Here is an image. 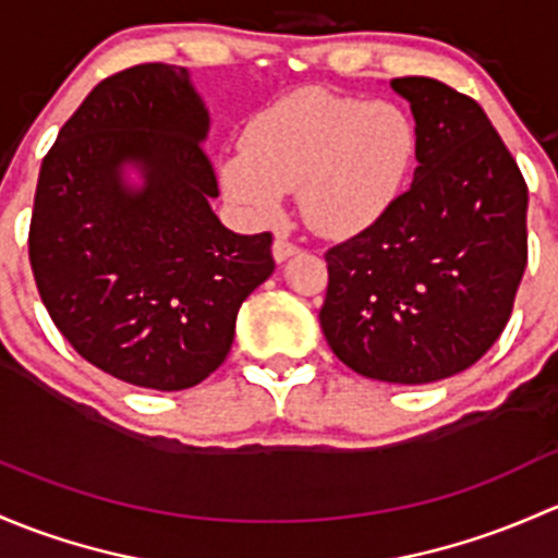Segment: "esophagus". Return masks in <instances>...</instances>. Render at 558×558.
<instances>
[{
  "label": "esophagus",
  "instance_id": "34e87169",
  "mask_svg": "<svg viewBox=\"0 0 558 558\" xmlns=\"http://www.w3.org/2000/svg\"><path fill=\"white\" fill-rule=\"evenodd\" d=\"M271 252H274V260L284 263L287 257L298 255V244H292V241H287V239H277V241H274Z\"/></svg>",
  "mask_w": 558,
  "mask_h": 558
}]
</instances>
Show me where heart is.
<instances>
[{"label": "heart", "instance_id": "obj_1", "mask_svg": "<svg viewBox=\"0 0 558 558\" xmlns=\"http://www.w3.org/2000/svg\"><path fill=\"white\" fill-rule=\"evenodd\" d=\"M418 155L411 112L392 101L301 88L252 114L244 147L222 155L220 185L255 222H277L301 187L322 236H357L403 195Z\"/></svg>", "mask_w": 558, "mask_h": 558}]
</instances>
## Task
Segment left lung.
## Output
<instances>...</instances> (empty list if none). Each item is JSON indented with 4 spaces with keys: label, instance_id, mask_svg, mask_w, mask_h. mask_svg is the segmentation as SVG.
Here are the masks:
<instances>
[{
    "label": "left lung",
    "instance_id": "left-lung-1",
    "mask_svg": "<svg viewBox=\"0 0 558 558\" xmlns=\"http://www.w3.org/2000/svg\"><path fill=\"white\" fill-rule=\"evenodd\" d=\"M418 166L373 228L327 250L319 325L365 378L429 384L478 363L513 312L526 268V182L478 101L398 77Z\"/></svg>",
    "mask_w": 558,
    "mask_h": 558
}]
</instances>
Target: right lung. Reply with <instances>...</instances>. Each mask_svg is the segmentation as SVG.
I'll use <instances>...</instances> for the list:
<instances>
[{
  "instance_id": "add662e5",
  "label": "right lung",
  "mask_w": 558,
  "mask_h": 558,
  "mask_svg": "<svg viewBox=\"0 0 558 558\" xmlns=\"http://www.w3.org/2000/svg\"><path fill=\"white\" fill-rule=\"evenodd\" d=\"M206 134L185 66H131L66 120L34 193L28 260L50 319L90 365L158 392L226 363L241 303L274 274L271 233L211 211Z\"/></svg>"
}]
</instances>
